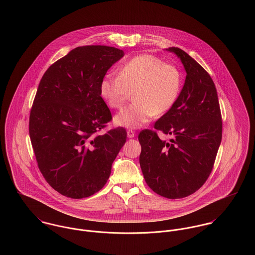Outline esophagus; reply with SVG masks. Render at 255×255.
Returning <instances> with one entry per match:
<instances>
[{"label":"esophagus","mask_w":255,"mask_h":255,"mask_svg":"<svg viewBox=\"0 0 255 255\" xmlns=\"http://www.w3.org/2000/svg\"><path fill=\"white\" fill-rule=\"evenodd\" d=\"M135 135H136V133L133 130H128L127 131V137L128 138H134Z\"/></svg>","instance_id":"34e87169"}]
</instances>
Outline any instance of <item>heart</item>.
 Instances as JSON below:
<instances>
[{"label":"heart","instance_id":"b5f03b06","mask_svg":"<svg viewBox=\"0 0 255 255\" xmlns=\"http://www.w3.org/2000/svg\"><path fill=\"white\" fill-rule=\"evenodd\" d=\"M181 90L178 69L151 55L133 57L118 69V75L108 74L100 83V95L107 105L121 109L132 93L133 104L114 117L118 126L138 129L153 115L166 114L175 105Z\"/></svg>","mask_w":255,"mask_h":255}]
</instances>
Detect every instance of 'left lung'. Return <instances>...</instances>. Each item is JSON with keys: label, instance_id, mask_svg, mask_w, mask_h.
<instances>
[{"label": "left lung", "instance_id": "obj_1", "mask_svg": "<svg viewBox=\"0 0 255 255\" xmlns=\"http://www.w3.org/2000/svg\"><path fill=\"white\" fill-rule=\"evenodd\" d=\"M166 50L181 59L187 73L175 105L154 124V129L172 138L161 140L155 131L145 129L138 139L147 186L174 199L194 194L207 180L222 140V117L210 75L183 50Z\"/></svg>", "mask_w": 255, "mask_h": 255}]
</instances>
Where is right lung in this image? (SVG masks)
Returning a JSON list of instances; mask_svg holds the SVG:
<instances>
[{"mask_svg":"<svg viewBox=\"0 0 255 255\" xmlns=\"http://www.w3.org/2000/svg\"><path fill=\"white\" fill-rule=\"evenodd\" d=\"M123 57L114 47H78L52 64L40 81L29 135L39 169L62 196L84 198L99 192L126 141L122 127L99 134L112 120L100 83Z\"/></svg>","mask_w":255,"mask_h":255,"instance_id":"obj_1","label":"right lung"}]
</instances>
